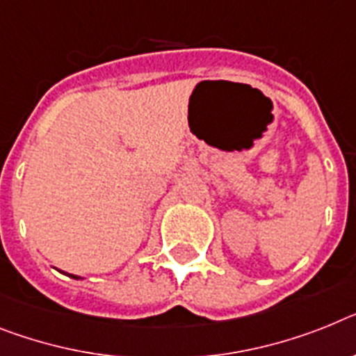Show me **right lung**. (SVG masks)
<instances>
[{"instance_id":"right-lung-1","label":"right lung","mask_w":356,"mask_h":356,"mask_svg":"<svg viewBox=\"0 0 356 356\" xmlns=\"http://www.w3.org/2000/svg\"><path fill=\"white\" fill-rule=\"evenodd\" d=\"M68 277H72V279H79V277H76V275H68Z\"/></svg>"}]
</instances>
